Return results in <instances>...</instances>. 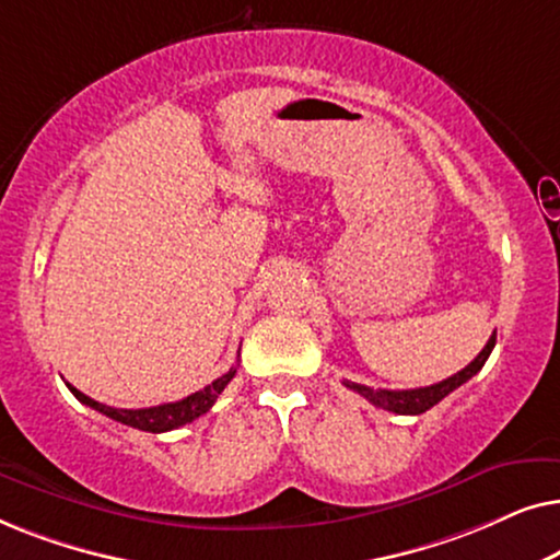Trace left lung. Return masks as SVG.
<instances>
[{
  "mask_svg": "<svg viewBox=\"0 0 560 560\" xmlns=\"http://www.w3.org/2000/svg\"><path fill=\"white\" fill-rule=\"evenodd\" d=\"M494 341H497V331L489 336L487 347L479 351L477 359H474L471 364H466L462 372L451 374L448 380L443 382H435L431 387H418V389H372V387H364V385H357V382H343L349 389H354L362 397H366L374 408H382V410H389V412H397V416H420V412L431 410L433 405H439L443 397L454 393L456 387H462L464 382H469L474 374H477L485 362L492 354L494 349Z\"/></svg>",
  "mask_w": 560,
  "mask_h": 560,
  "instance_id": "1",
  "label": "left lung"
}]
</instances>
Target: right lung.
Segmentation results:
<instances>
[{
  "label": "right lung",
  "mask_w": 560,
  "mask_h": 560,
  "mask_svg": "<svg viewBox=\"0 0 560 560\" xmlns=\"http://www.w3.org/2000/svg\"><path fill=\"white\" fill-rule=\"evenodd\" d=\"M236 366H232L226 374H221L219 380H213L211 385H206L198 393L183 397L178 402H165V405H155V408H140V410H125V408H109V405L91 400L89 395H83L81 389H75L73 385H68V389L79 397L83 405L94 408L98 412H104L106 418L117 420V423L132 425L137 431H148V433H165V431H175V428L194 423L196 418H201L203 412L211 410V405L217 402V397L224 393V387L234 380Z\"/></svg>",
  "instance_id": "obj_1"
}]
</instances>
